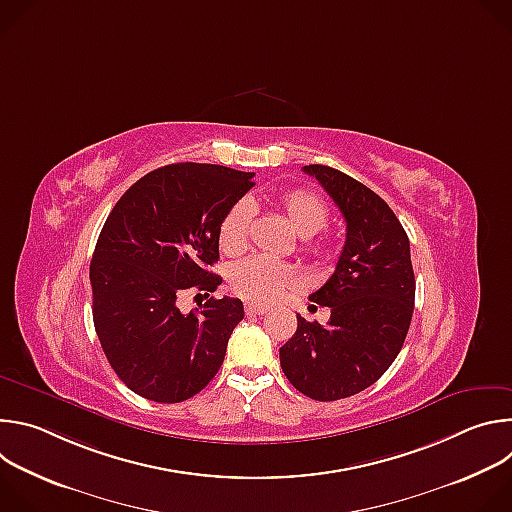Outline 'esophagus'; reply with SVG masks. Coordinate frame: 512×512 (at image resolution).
<instances>
[{
    "label": "esophagus",
    "mask_w": 512,
    "mask_h": 512,
    "mask_svg": "<svg viewBox=\"0 0 512 512\" xmlns=\"http://www.w3.org/2000/svg\"><path fill=\"white\" fill-rule=\"evenodd\" d=\"M267 312H269V308H265V306H257V304H247L245 306V314L247 316H263Z\"/></svg>",
    "instance_id": "34e87169"
}]
</instances>
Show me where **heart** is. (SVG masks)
<instances>
[{
  "label": "heart",
  "mask_w": 512,
  "mask_h": 512,
  "mask_svg": "<svg viewBox=\"0 0 512 512\" xmlns=\"http://www.w3.org/2000/svg\"><path fill=\"white\" fill-rule=\"evenodd\" d=\"M275 204L287 218L291 229L306 239L304 251L314 259H324L328 255V247L324 243L310 241V237H314L328 225L330 212L326 202L310 190L296 188L277 196ZM251 223V206L245 200L235 202L225 212L221 225H218V247H221V251L227 255L243 253L249 243ZM229 281L239 298L251 304L267 306L277 302L285 291L298 287L300 275L291 265L255 255L233 265Z\"/></svg>",
  "instance_id": "1"
}]
</instances>
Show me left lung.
I'll list each match as a JSON object with an SVG mask.
<instances>
[{"instance_id": "left-lung-1", "label": "left lung", "mask_w": 512, "mask_h": 512, "mask_svg": "<svg viewBox=\"0 0 512 512\" xmlns=\"http://www.w3.org/2000/svg\"><path fill=\"white\" fill-rule=\"evenodd\" d=\"M340 208L346 241L332 277L310 296L330 308L326 326L298 316L281 348L287 381L316 401H336L377 383L403 348L415 304L409 239L389 204L330 166L310 164Z\"/></svg>"}]
</instances>
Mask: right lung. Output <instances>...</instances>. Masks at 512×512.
I'll use <instances>...</instances> for the list:
<instances>
[{
    "mask_svg": "<svg viewBox=\"0 0 512 512\" xmlns=\"http://www.w3.org/2000/svg\"><path fill=\"white\" fill-rule=\"evenodd\" d=\"M253 176L170 164L139 178L109 212L89 273L93 322L111 369L139 397L186 401L221 369L243 302L210 298L182 314L178 300L223 283L208 271L218 261V225Z\"/></svg>",
    "mask_w": 512,
    "mask_h": 512,
    "instance_id": "1",
    "label": "right lung"
}]
</instances>
